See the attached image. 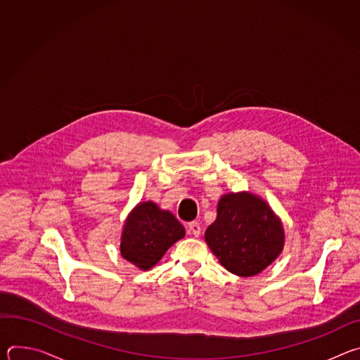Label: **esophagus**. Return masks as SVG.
Instances as JSON below:
<instances>
[{
  "label": "esophagus",
  "mask_w": 360,
  "mask_h": 360,
  "mask_svg": "<svg viewBox=\"0 0 360 360\" xmlns=\"http://www.w3.org/2000/svg\"><path fill=\"white\" fill-rule=\"evenodd\" d=\"M188 232L193 236H199L200 235V225L198 222H191L188 225Z\"/></svg>",
  "instance_id": "esophagus-1"
}]
</instances>
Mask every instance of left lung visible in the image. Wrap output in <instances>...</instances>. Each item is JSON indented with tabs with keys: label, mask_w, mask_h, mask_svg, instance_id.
I'll list each match as a JSON object with an SVG mask.
<instances>
[{
	"label": "left lung",
	"mask_w": 360,
	"mask_h": 360,
	"mask_svg": "<svg viewBox=\"0 0 360 360\" xmlns=\"http://www.w3.org/2000/svg\"><path fill=\"white\" fill-rule=\"evenodd\" d=\"M205 242L226 271L249 278L278 259L285 246V229L259 195L228 192L218 200L217 219L205 231Z\"/></svg>",
	"instance_id": "left-lung-1"
}]
</instances>
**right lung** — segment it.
<instances>
[{"instance_id":"right-lung-1","label":"right lung","mask_w":360,"mask_h":360,"mask_svg":"<svg viewBox=\"0 0 360 360\" xmlns=\"http://www.w3.org/2000/svg\"><path fill=\"white\" fill-rule=\"evenodd\" d=\"M184 236V225L169 211L143 200L135 205L122 225L121 256L138 269L149 271Z\"/></svg>"}]
</instances>
